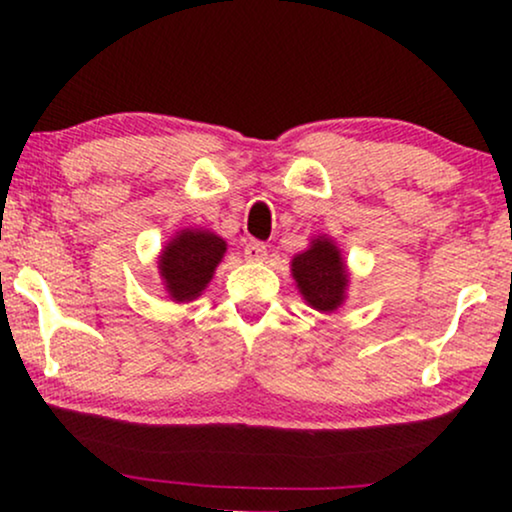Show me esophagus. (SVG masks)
<instances>
[{
    "instance_id": "34e87169",
    "label": "esophagus",
    "mask_w": 512,
    "mask_h": 512,
    "mask_svg": "<svg viewBox=\"0 0 512 512\" xmlns=\"http://www.w3.org/2000/svg\"><path fill=\"white\" fill-rule=\"evenodd\" d=\"M244 258L247 261H265L268 258V244L265 242H258V240H251L247 242V247H244Z\"/></svg>"
}]
</instances>
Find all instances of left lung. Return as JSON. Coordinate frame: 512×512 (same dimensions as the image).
<instances>
[{"label":"left lung","mask_w":512,"mask_h":512,"mask_svg":"<svg viewBox=\"0 0 512 512\" xmlns=\"http://www.w3.org/2000/svg\"><path fill=\"white\" fill-rule=\"evenodd\" d=\"M291 275L307 305L317 312H335L345 300L349 275L331 237H314L310 249L293 256Z\"/></svg>","instance_id":"1"}]
</instances>
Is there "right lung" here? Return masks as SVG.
<instances>
[{
  "label": "right lung",
  "instance_id": "add662e5",
  "mask_svg": "<svg viewBox=\"0 0 512 512\" xmlns=\"http://www.w3.org/2000/svg\"><path fill=\"white\" fill-rule=\"evenodd\" d=\"M223 254H226V242L209 230L186 228L172 237L158 258L160 277L170 298L177 303L198 298L212 282Z\"/></svg>",
  "mask_w": 512,
  "mask_h": 512
}]
</instances>
